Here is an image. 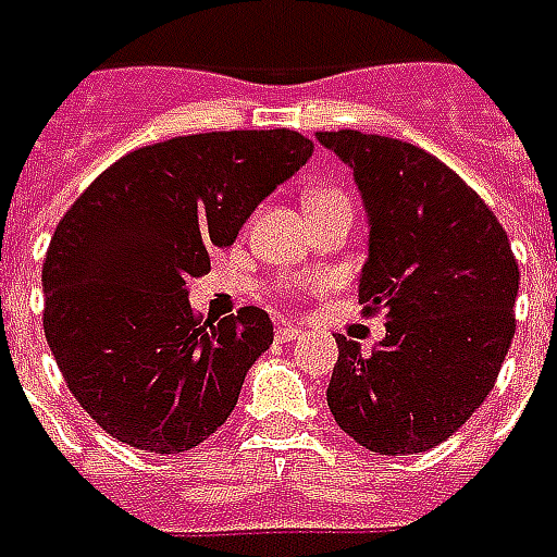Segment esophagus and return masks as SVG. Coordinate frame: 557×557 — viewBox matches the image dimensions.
Masks as SVG:
<instances>
[{
	"label": "esophagus",
	"instance_id": "esophagus-1",
	"mask_svg": "<svg viewBox=\"0 0 557 557\" xmlns=\"http://www.w3.org/2000/svg\"><path fill=\"white\" fill-rule=\"evenodd\" d=\"M300 333H304V327H298V324H280L277 339L280 342H292V339H298Z\"/></svg>",
	"mask_w": 557,
	"mask_h": 557
}]
</instances>
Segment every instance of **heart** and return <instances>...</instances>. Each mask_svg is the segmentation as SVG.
Returning <instances> with one entry per match:
<instances>
[{"label": "heart", "instance_id": "obj_1", "mask_svg": "<svg viewBox=\"0 0 557 557\" xmlns=\"http://www.w3.org/2000/svg\"><path fill=\"white\" fill-rule=\"evenodd\" d=\"M333 197H342V195L339 191H333V188H312L310 195H307V200H304V206L321 203V200H333Z\"/></svg>", "mask_w": 557, "mask_h": 557}]
</instances>
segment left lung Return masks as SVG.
<instances>
[{"instance_id": "obj_1", "label": "left lung", "mask_w": 557, "mask_h": 557, "mask_svg": "<svg viewBox=\"0 0 557 557\" xmlns=\"http://www.w3.org/2000/svg\"><path fill=\"white\" fill-rule=\"evenodd\" d=\"M315 138L354 171L369 218L360 300L389 319L369 354L336 336L327 405L362 448L419 455L493 389L517 331L520 268L487 203L431 152L357 129Z\"/></svg>"}]
</instances>
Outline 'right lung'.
Segmentation results:
<instances>
[{
    "mask_svg": "<svg viewBox=\"0 0 557 557\" xmlns=\"http://www.w3.org/2000/svg\"><path fill=\"white\" fill-rule=\"evenodd\" d=\"M310 156L292 129L183 135L123 156L70 206L44 262V333L106 434L180 455L224 425L274 324L259 307L200 321L185 283Z\"/></svg>",
    "mask_w": 557,
    "mask_h": 557,
    "instance_id": "obj_1",
    "label": "right lung"
}]
</instances>
